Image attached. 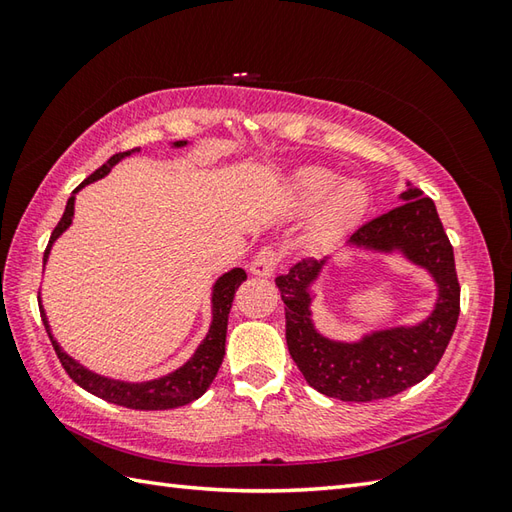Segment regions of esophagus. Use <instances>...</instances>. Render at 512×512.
<instances>
[{"label":"esophagus","instance_id":"34e87169","mask_svg":"<svg viewBox=\"0 0 512 512\" xmlns=\"http://www.w3.org/2000/svg\"><path fill=\"white\" fill-rule=\"evenodd\" d=\"M277 266H279V255L275 250L264 248L259 250V253L253 257V262H250V273L255 277H273Z\"/></svg>","mask_w":512,"mask_h":512}]
</instances>
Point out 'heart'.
Instances as JSON below:
<instances>
[{
  "instance_id": "obj_1",
  "label": "heart",
  "mask_w": 512,
  "mask_h": 512,
  "mask_svg": "<svg viewBox=\"0 0 512 512\" xmlns=\"http://www.w3.org/2000/svg\"><path fill=\"white\" fill-rule=\"evenodd\" d=\"M339 181L334 171L325 167H299L284 182V195L292 209L308 211L319 206L314 217L312 233L317 237H330L352 226L363 215L369 202L367 187L361 180Z\"/></svg>"
}]
</instances>
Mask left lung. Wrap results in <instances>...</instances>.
Wrapping results in <instances>:
<instances>
[{
	"instance_id": "obj_1",
	"label": "left lung",
	"mask_w": 512,
	"mask_h": 512,
	"mask_svg": "<svg viewBox=\"0 0 512 512\" xmlns=\"http://www.w3.org/2000/svg\"><path fill=\"white\" fill-rule=\"evenodd\" d=\"M402 204L369 220L347 239L350 248L400 253L427 270L438 286L431 314L416 325L374 330L358 341H334L312 321L310 286L330 257L306 259L279 275L275 284L286 303V343L308 385L330 398L369 402L396 396L427 378L447 350L460 317V284L453 246L431 198L407 182Z\"/></svg>"
}]
</instances>
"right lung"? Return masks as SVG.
Here are the masks:
<instances>
[{"label": "right lung", "instance_id": "1", "mask_svg": "<svg viewBox=\"0 0 512 512\" xmlns=\"http://www.w3.org/2000/svg\"><path fill=\"white\" fill-rule=\"evenodd\" d=\"M184 145H187V140H176V143H173V147H184ZM136 151H140V149L114 154L101 169H96L90 178H85L79 187L72 191L68 204H65L63 217L59 220V224L54 226L46 253H43V266H46V262H48L52 244L57 242V239L65 231H68L72 224L76 193H79L85 184H92L96 180L105 178L107 173L112 171L114 165H118L123 158L136 154ZM244 281H246V273L242 268H233V270H228V273H224L222 277H217V281L213 284V292H211V312H213L211 328H209V332H206L202 343L198 345V350L193 352V356L187 363L178 369H173L171 374L154 378V380H145V383H127V380L107 378V376L92 372V369L81 365L79 361H74V358L65 354L61 350V345L54 341L46 310H43L41 303H39V310H41V319H43V325H46V332L50 336L54 352H57L63 369L68 372V376L74 380L76 385L83 387L85 391H90V394H94V396H99L107 402H114V405L127 407V409H140V411L176 409L182 405H189V402H193V400H198L204 391L211 387L213 378L217 376V369H220L222 358H224L228 312H231V306H233L235 290L242 286Z\"/></svg>", "mask_w": 512, "mask_h": 512}]
</instances>
